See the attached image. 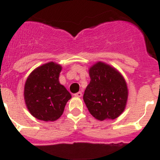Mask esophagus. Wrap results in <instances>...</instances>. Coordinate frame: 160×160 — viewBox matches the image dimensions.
I'll use <instances>...</instances> for the list:
<instances>
[{
  "label": "esophagus",
  "mask_w": 160,
  "mask_h": 160,
  "mask_svg": "<svg viewBox=\"0 0 160 160\" xmlns=\"http://www.w3.org/2000/svg\"><path fill=\"white\" fill-rule=\"evenodd\" d=\"M74 96H75V97H80L82 96V92H78L75 93Z\"/></svg>",
  "instance_id": "1"
}]
</instances>
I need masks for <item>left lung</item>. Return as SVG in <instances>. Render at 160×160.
<instances>
[{
    "instance_id": "1",
    "label": "left lung",
    "mask_w": 160,
    "mask_h": 160,
    "mask_svg": "<svg viewBox=\"0 0 160 160\" xmlns=\"http://www.w3.org/2000/svg\"><path fill=\"white\" fill-rule=\"evenodd\" d=\"M90 83L83 99L97 120L115 119L124 111L128 97L126 83L115 68L98 62L89 69Z\"/></svg>"
}]
</instances>
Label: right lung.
<instances>
[{
  "label": "right lung",
  "mask_w": 160,
  "mask_h": 160,
  "mask_svg": "<svg viewBox=\"0 0 160 160\" xmlns=\"http://www.w3.org/2000/svg\"><path fill=\"white\" fill-rule=\"evenodd\" d=\"M61 69L60 65L50 62L37 68L26 80L25 101L30 113L37 119L53 122L59 118L72 97L59 84Z\"/></svg>",
  "instance_id": "add662e5"
}]
</instances>
